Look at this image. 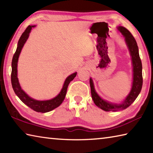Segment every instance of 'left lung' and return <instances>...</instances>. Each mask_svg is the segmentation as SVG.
<instances>
[{
	"label": "left lung",
	"mask_w": 153,
	"mask_h": 153,
	"mask_svg": "<svg viewBox=\"0 0 153 153\" xmlns=\"http://www.w3.org/2000/svg\"><path fill=\"white\" fill-rule=\"evenodd\" d=\"M120 33L125 37V42L128 48L130 55L131 56L132 65V88L129 94L121 103H112L107 100L102 99L95 91L94 83L92 78H90V86L91 91V96L95 105L98 107L105 111L116 112L124 110L128 107L133 102L140 93L143 86V74H142V62L140 59L139 53V48L137 43L133 36L126 28L123 27H118Z\"/></svg>",
	"instance_id": "8db88e82"
}]
</instances>
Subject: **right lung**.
<instances>
[{
    "label": "right lung",
    "instance_id": "obj_1",
    "mask_svg": "<svg viewBox=\"0 0 153 153\" xmlns=\"http://www.w3.org/2000/svg\"><path fill=\"white\" fill-rule=\"evenodd\" d=\"M35 25L30 26L26 28L24 33L22 34L21 38L19 40L18 45H17V48L15 53L13 57L12 60V73H11V83H12L14 93L16 94L21 101L25 103L26 105L28 106V107L33 109L34 111L38 112H47L53 111V109L58 107L64 100L66 94H67V91L68 86L71 81L74 79V78L76 76L77 73H74L69 75L63 84L62 88L59 94L56 96L54 98L50 100H38L34 99L33 98L28 96V95L22 90L20 83L19 81V79L17 77V64H18V60L20 54L21 53L22 48L23 46L25 45L26 41L29 36V34L31 31L32 28L35 27Z\"/></svg>",
    "mask_w": 153,
    "mask_h": 153
}]
</instances>
